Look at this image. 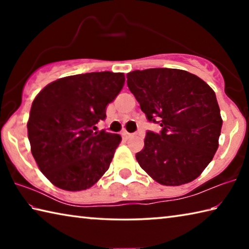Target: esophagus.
Here are the masks:
<instances>
[{"mask_svg": "<svg viewBox=\"0 0 249 249\" xmlns=\"http://www.w3.org/2000/svg\"><path fill=\"white\" fill-rule=\"evenodd\" d=\"M122 135H123V137L126 138V140H128V138L132 136V134H129L128 132H126V130H124V132H122Z\"/></svg>", "mask_w": 249, "mask_h": 249, "instance_id": "34e87169", "label": "esophagus"}]
</instances>
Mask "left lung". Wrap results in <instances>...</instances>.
<instances>
[{
  "instance_id": "1",
  "label": "left lung",
  "mask_w": 249,
  "mask_h": 249,
  "mask_svg": "<svg viewBox=\"0 0 249 249\" xmlns=\"http://www.w3.org/2000/svg\"><path fill=\"white\" fill-rule=\"evenodd\" d=\"M126 77L147 119L161 126L159 134L147 132L136 154L142 169L170 187L196 179L216 153L223 123L212 88L180 69L135 70Z\"/></svg>"
}]
</instances>
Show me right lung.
Wrapping results in <instances>:
<instances>
[{
    "instance_id": "obj_1",
    "label": "right lung",
    "mask_w": 249,
    "mask_h": 249,
    "mask_svg": "<svg viewBox=\"0 0 249 249\" xmlns=\"http://www.w3.org/2000/svg\"><path fill=\"white\" fill-rule=\"evenodd\" d=\"M125 82L122 72H91L49 83L33 101L27 122L32 155L57 188L82 191L107 171L121 135L93 132Z\"/></svg>"
}]
</instances>
